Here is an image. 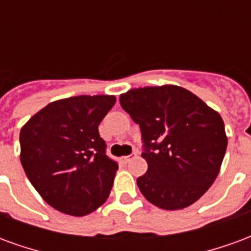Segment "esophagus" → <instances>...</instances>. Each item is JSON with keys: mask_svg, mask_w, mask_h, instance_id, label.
Listing matches in <instances>:
<instances>
[{"mask_svg": "<svg viewBox=\"0 0 251 251\" xmlns=\"http://www.w3.org/2000/svg\"><path fill=\"white\" fill-rule=\"evenodd\" d=\"M134 157H137L136 152L131 153V154H129V156H124V157H122V161H124V163H129L131 158H134Z\"/></svg>", "mask_w": 251, "mask_h": 251, "instance_id": "34e87169", "label": "esophagus"}]
</instances>
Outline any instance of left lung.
Wrapping results in <instances>:
<instances>
[{"mask_svg":"<svg viewBox=\"0 0 251 251\" xmlns=\"http://www.w3.org/2000/svg\"><path fill=\"white\" fill-rule=\"evenodd\" d=\"M120 102L141 129L148 163L137 179L141 194L163 210L194 204L215 181L226 153L219 113L175 84L133 88Z\"/></svg>","mask_w":251,"mask_h":251,"instance_id":"1","label":"left lung"}]
</instances>
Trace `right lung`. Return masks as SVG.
I'll return each mask as SVG.
<instances>
[{"label":"right lung","instance_id":"right-lung-1","mask_svg":"<svg viewBox=\"0 0 251 251\" xmlns=\"http://www.w3.org/2000/svg\"><path fill=\"white\" fill-rule=\"evenodd\" d=\"M114 95L59 99L37 111L20 131L26 177L48 204L84 216L109 198L118 165L106 156L98 126Z\"/></svg>","mask_w":251,"mask_h":251}]
</instances>
